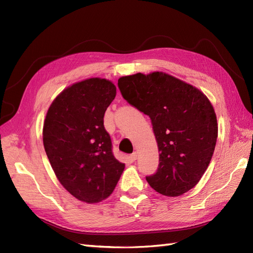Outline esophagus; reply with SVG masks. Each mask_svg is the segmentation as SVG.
Listing matches in <instances>:
<instances>
[{
    "instance_id": "obj_1",
    "label": "esophagus",
    "mask_w": 253,
    "mask_h": 253,
    "mask_svg": "<svg viewBox=\"0 0 253 253\" xmlns=\"http://www.w3.org/2000/svg\"><path fill=\"white\" fill-rule=\"evenodd\" d=\"M131 159L133 160V162H135V160L137 159V153L135 152V153H133V154L131 155Z\"/></svg>"
}]
</instances>
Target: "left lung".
I'll return each instance as SVG.
<instances>
[{
    "mask_svg": "<svg viewBox=\"0 0 253 253\" xmlns=\"http://www.w3.org/2000/svg\"><path fill=\"white\" fill-rule=\"evenodd\" d=\"M126 100L150 116L159 168L147 181L156 192L175 197L197 185L215 149L216 114L203 91L164 72L118 79Z\"/></svg>",
    "mask_w": 253,
    "mask_h": 253,
    "instance_id": "left-lung-1",
    "label": "left lung"
}]
</instances>
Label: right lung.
<instances>
[{"label":"right lung","mask_w":253,"mask_h":253,"mask_svg":"<svg viewBox=\"0 0 253 253\" xmlns=\"http://www.w3.org/2000/svg\"><path fill=\"white\" fill-rule=\"evenodd\" d=\"M116 96L115 84L88 78L64 88L53 99L43 124V144L63 188L77 200L98 204L116 187L126 165L114 157L103 126Z\"/></svg>","instance_id":"add662e5"}]
</instances>
